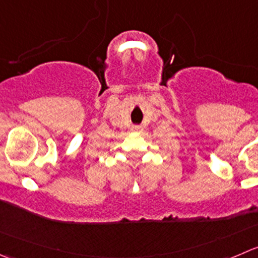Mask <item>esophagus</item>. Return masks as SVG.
I'll list each match as a JSON object with an SVG mask.
<instances>
[{
    "label": "esophagus",
    "mask_w": 258,
    "mask_h": 258,
    "mask_svg": "<svg viewBox=\"0 0 258 258\" xmlns=\"http://www.w3.org/2000/svg\"><path fill=\"white\" fill-rule=\"evenodd\" d=\"M141 130H142V126H140V124H136V126L132 127V131H135V132H139V131H141Z\"/></svg>",
    "instance_id": "esophagus-1"
}]
</instances>
